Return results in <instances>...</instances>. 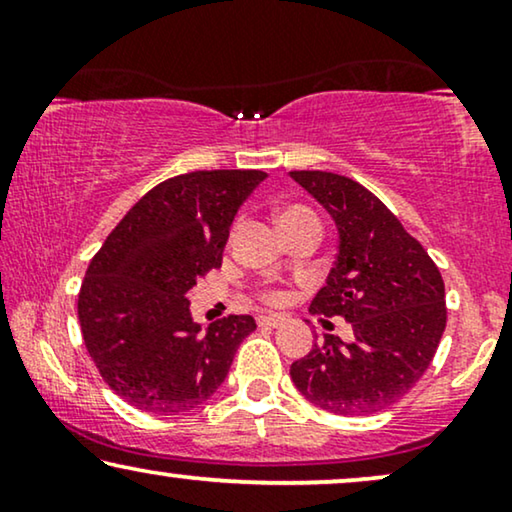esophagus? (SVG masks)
<instances>
[{
	"label": "esophagus",
	"instance_id": "esophagus-1",
	"mask_svg": "<svg viewBox=\"0 0 512 512\" xmlns=\"http://www.w3.org/2000/svg\"><path fill=\"white\" fill-rule=\"evenodd\" d=\"M258 326H268V328H277L284 324V317H279V314H261V317H256Z\"/></svg>",
	"mask_w": 512,
	"mask_h": 512
}]
</instances>
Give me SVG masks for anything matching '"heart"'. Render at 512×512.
Here are the masks:
<instances>
[{
    "instance_id": "1",
    "label": "heart",
    "mask_w": 512,
    "mask_h": 512,
    "mask_svg": "<svg viewBox=\"0 0 512 512\" xmlns=\"http://www.w3.org/2000/svg\"><path fill=\"white\" fill-rule=\"evenodd\" d=\"M303 221H317V216H314L307 207H300V205H289V207H284L282 212H279V226H282V228L296 226V223H303ZM263 298L268 300V303L277 305V303H282V300H284V293L277 291V289H268L263 293Z\"/></svg>"
}]
</instances>
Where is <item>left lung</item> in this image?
<instances>
[{"mask_svg":"<svg viewBox=\"0 0 512 512\" xmlns=\"http://www.w3.org/2000/svg\"><path fill=\"white\" fill-rule=\"evenodd\" d=\"M291 177L338 223V256L310 310L342 317L354 340L314 342L291 363V380L307 401L335 415L387 410L408 394L436 356L447 324L438 265L384 202L359 181L333 172Z\"/></svg>","mask_w":512,"mask_h":512,"instance_id":"left-lung-1","label":"left lung"}]
</instances>
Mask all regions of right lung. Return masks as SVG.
I'll list each match as a JSON object with an SVG mask.
<instances>
[{
    "mask_svg": "<svg viewBox=\"0 0 512 512\" xmlns=\"http://www.w3.org/2000/svg\"><path fill=\"white\" fill-rule=\"evenodd\" d=\"M261 170H200L153 186L111 230L79 291L86 349L109 389L151 415L205 403L256 328L228 314L202 331L186 293L221 268L230 223Z\"/></svg>",
    "mask_w": 512,
    "mask_h": 512,
    "instance_id": "add662e5",
    "label": "right lung"
}]
</instances>
